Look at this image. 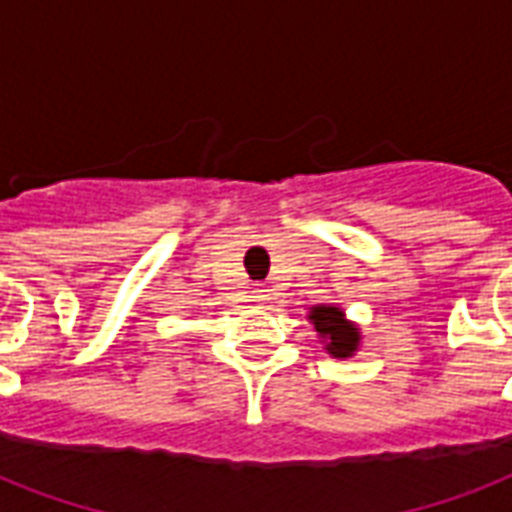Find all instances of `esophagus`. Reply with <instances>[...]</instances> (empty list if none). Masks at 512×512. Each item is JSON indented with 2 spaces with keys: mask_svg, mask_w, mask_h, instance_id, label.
Listing matches in <instances>:
<instances>
[{
  "mask_svg": "<svg viewBox=\"0 0 512 512\" xmlns=\"http://www.w3.org/2000/svg\"><path fill=\"white\" fill-rule=\"evenodd\" d=\"M252 300H255V303H263V300H271V289L255 287V292H252Z\"/></svg>",
  "mask_w": 512,
  "mask_h": 512,
  "instance_id": "obj_1",
  "label": "esophagus"
}]
</instances>
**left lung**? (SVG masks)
I'll list each match as a JSON object with an SVG mask.
<instances>
[{
    "instance_id": "left-lung-1",
    "label": "left lung",
    "mask_w": 512,
    "mask_h": 512,
    "mask_svg": "<svg viewBox=\"0 0 512 512\" xmlns=\"http://www.w3.org/2000/svg\"><path fill=\"white\" fill-rule=\"evenodd\" d=\"M308 319L313 321V327L324 340L329 356L335 358H350L358 350L361 342V332L353 321L345 319V311L337 305H313Z\"/></svg>"
}]
</instances>
